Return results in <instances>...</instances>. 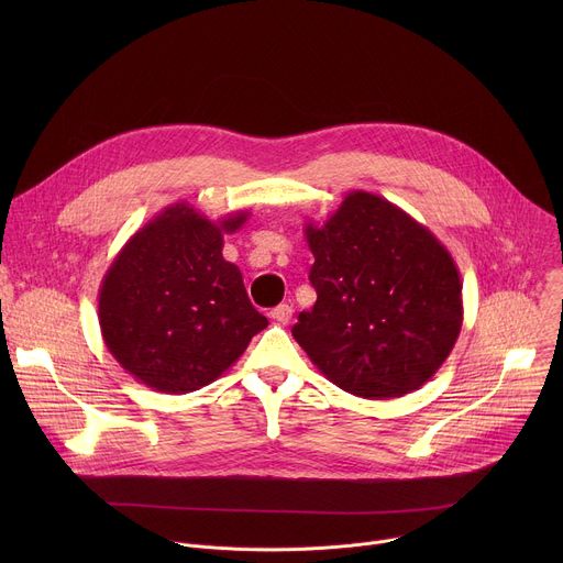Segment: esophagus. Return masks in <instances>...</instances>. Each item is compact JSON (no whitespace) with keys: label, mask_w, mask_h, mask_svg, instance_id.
<instances>
[{"label":"esophagus","mask_w":563,"mask_h":563,"mask_svg":"<svg viewBox=\"0 0 563 563\" xmlns=\"http://www.w3.org/2000/svg\"><path fill=\"white\" fill-rule=\"evenodd\" d=\"M291 316H294V307L287 305V302H283V305L272 309V318L276 320V323H280V325H287L289 320H291Z\"/></svg>","instance_id":"1"}]
</instances>
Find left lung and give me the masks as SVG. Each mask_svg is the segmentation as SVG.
<instances>
[{"instance_id": "left-lung-1", "label": "left lung", "mask_w": 563, "mask_h": 563, "mask_svg": "<svg viewBox=\"0 0 563 563\" xmlns=\"http://www.w3.org/2000/svg\"><path fill=\"white\" fill-rule=\"evenodd\" d=\"M313 254L311 311L291 334L341 389L398 398L430 380L461 325V276L439 238L369 191H350L323 222L305 227Z\"/></svg>"}]
</instances>
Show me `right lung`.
Here are the masks:
<instances>
[{
	"mask_svg": "<svg viewBox=\"0 0 563 563\" xmlns=\"http://www.w3.org/2000/svg\"><path fill=\"white\" fill-rule=\"evenodd\" d=\"M250 211L218 222L178 202L137 229L107 269L98 318L104 345L140 383L187 394L224 374L267 318L243 274L222 258V235Z\"/></svg>",
	"mask_w": 563,
	"mask_h": 563,
	"instance_id": "obj_1",
	"label": "right lung"
}]
</instances>
